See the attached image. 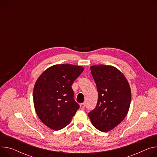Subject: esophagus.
<instances>
[{"instance_id":"esophagus-1","label":"esophagus","mask_w":157,"mask_h":157,"mask_svg":"<svg viewBox=\"0 0 157 157\" xmlns=\"http://www.w3.org/2000/svg\"><path fill=\"white\" fill-rule=\"evenodd\" d=\"M79 106H80V108H81V109H84V107H85V105H84V103H81V104L79 105Z\"/></svg>"}]
</instances>
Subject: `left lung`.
Instances as JSON below:
<instances>
[{"mask_svg":"<svg viewBox=\"0 0 157 157\" xmlns=\"http://www.w3.org/2000/svg\"><path fill=\"white\" fill-rule=\"evenodd\" d=\"M98 93L94 109L88 113L93 125L98 130L108 132L126 117L131 103V89L124 75L110 65L90 67Z\"/></svg>","mask_w":157,"mask_h":157,"instance_id":"obj_1","label":"left lung"}]
</instances>
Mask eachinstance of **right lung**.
<instances>
[{
  "mask_svg": "<svg viewBox=\"0 0 157 157\" xmlns=\"http://www.w3.org/2000/svg\"><path fill=\"white\" fill-rule=\"evenodd\" d=\"M84 67L69 64L48 67L36 81L33 101L39 118L54 130L63 129L71 121L79 105L75 101L71 86Z\"/></svg>",
  "mask_w": 157,
  "mask_h": 157,
  "instance_id": "1",
  "label": "right lung"
}]
</instances>
